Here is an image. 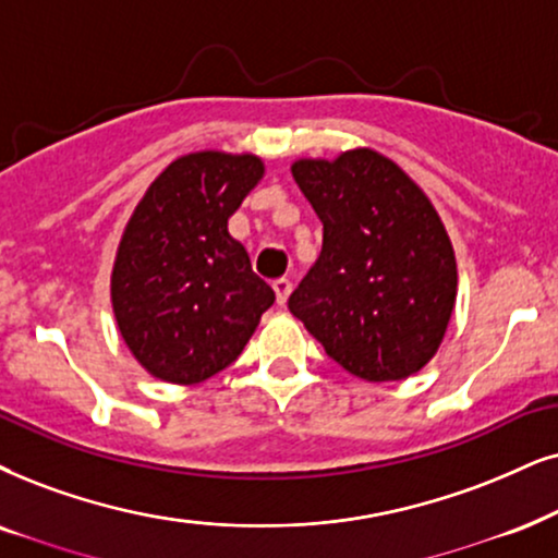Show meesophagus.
<instances>
[{"label":"esophagus","instance_id":"esophagus-1","mask_svg":"<svg viewBox=\"0 0 558 558\" xmlns=\"http://www.w3.org/2000/svg\"><path fill=\"white\" fill-rule=\"evenodd\" d=\"M272 291H275V299H278L280 306H286L288 295H291V291H293V283L288 278H278L272 283Z\"/></svg>","mask_w":558,"mask_h":558}]
</instances>
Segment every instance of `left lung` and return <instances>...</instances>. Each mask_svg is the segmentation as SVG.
<instances>
[{
    "label": "left lung",
    "instance_id": "1",
    "mask_svg": "<svg viewBox=\"0 0 558 558\" xmlns=\"http://www.w3.org/2000/svg\"><path fill=\"white\" fill-rule=\"evenodd\" d=\"M291 172L324 227L291 314L352 376L380 384L425 368L458 291L453 244L429 197L373 149L299 159Z\"/></svg>",
    "mask_w": 558,
    "mask_h": 558
}]
</instances>
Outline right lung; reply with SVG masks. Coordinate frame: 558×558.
<instances>
[{
	"label": "right lung",
	"mask_w": 558,
	"mask_h": 558,
	"mask_svg": "<svg viewBox=\"0 0 558 558\" xmlns=\"http://www.w3.org/2000/svg\"><path fill=\"white\" fill-rule=\"evenodd\" d=\"M263 174L255 154H185L133 210L110 299L121 337L154 378L190 386L216 376L272 306V288L229 234V218Z\"/></svg>",
	"instance_id": "right-lung-1"
}]
</instances>
